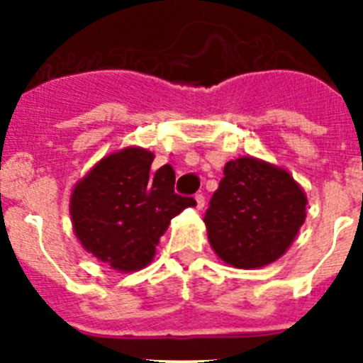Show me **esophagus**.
Returning <instances> with one entry per match:
<instances>
[{"label":"esophagus","mask_w":363,"mask_h":363,"mask_svg":"<svg viewBox=\"0 0 363 363\" xmlns=\"http://www.w3.org/2000/svg\"><path fill=\"white\" fill-rule=\"evenodd\" d=\"M194 200H196V209L198 211H201L205 207V196L203 194H200V192H198L196 196H194Z\"/></svg>","instance_id":"esophagus-1"}]
</instances>
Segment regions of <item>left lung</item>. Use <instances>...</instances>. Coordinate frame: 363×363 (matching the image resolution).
<instances>
[{
	"label": "left lung",
	"instance_id": "obj_1",
	"mask_svg": "<svg viewBox=\"0 0 363 363\" xmlns=\"http://www.w3.org/2000/svg\"><path fill=\"white\" fill-rule=\"evenodd\" d=\"M307 198L284 169L256 158L233 160L203 221L225 264L256 269L280 258L306 220Z\"/></svg>",
	"mask_w": 363,
	"mask_h": 363
}]
</instances>
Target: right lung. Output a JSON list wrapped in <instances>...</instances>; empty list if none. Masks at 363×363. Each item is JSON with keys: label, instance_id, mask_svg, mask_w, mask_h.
<instances>
[{"label": "right lung", "instance_id": "add662e5", "mask_svg": "<svg viewBox=\"0 0 363 363\" xmlns=\"http://www.w3.org/2000/svg\"><path fill=\"white\" fill-rule=\"evenodd\" d=\"M152 160V152L138 147L114 152L72 191L74 233L86 251L118 271L145 267L172 218L196 205L174 192L171 165L150 171Z\"/></svg>", "mask_w": 363, "mask_h": 363}]
</instances>
